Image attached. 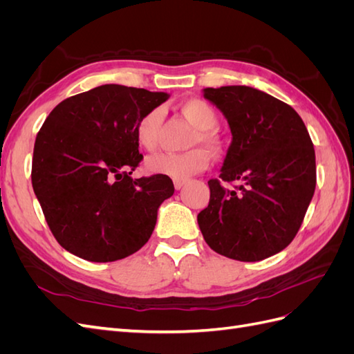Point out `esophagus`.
<instances>
[{
  "label": "esophagus",
  "mask_w": 354,
  "mask_h": 354,
  "mask_svg": "<svg viewBox=\"0 0 354 354\" xmlns=\"http://www.w3.org/2000/svg\"><path fill=\"white\" fill-rule=\"evenodd\" d=\"M187 183V180H181V178H174V187L176 190H180Z\"/></svg>",
  "instance_id": "34e87169"
}]
</instances>
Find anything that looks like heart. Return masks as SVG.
Wrapping results in <instances>:
<instances>
[{
    "label": "heart",
    "instance_id": "1",
    "mask_svg": "<svg viewBox=\"0 0 354 354\" xmlns=\"http://www.w3.org/2000/svg\"><path fill=\"white\" fill-rule=\"evenodd\" d=\"M180 112L194 125L187 146L192 147L181 153H155L145 160V169L149 174L167 176L173 178H187L201 173L209 164V153L198 145H207L211 149H217L220 145L217 133L212 130L217 124V113L211 106L199 99H190L180 104ZM162 112L155 108L143 113L136 124L134 134L138 146L145 151H153L158 143V134Z\"/></svg>",
    "mask_w": 354,
    "mask_h": 354
}]
</instances>
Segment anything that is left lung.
<instances>
[{
	"label": "left lung",
	"instance_id": "left-lung-1",
	"mask_svg": "<svg viewBox=\"0 0 354 354\" xmlns=\"http://www.w3.org/2000/svg\"><path fill=\"white\" fill-rule=\"evenodd\" d=\"M227 120L232 143L209 180V203L198 214L202 236L216 252L260 261L292 242L316 187L312 138L299 115L273 95L246 85L203 88Z\"/></svg>",
	"mask_w": 354,
	"mask_h": 354
}]
</instances>
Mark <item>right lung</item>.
<instances>
[{
    "instance_id": "right-lung-1",
    "label": "right lung",
    "mask_w": 354,
    "mask_h": 354,
    "mask_svg": "<svg viewBox=\"0 0 354 354\" xmlns=\"http://www.w3.org/2000/svg\"><path fill=\"white\" fill-rule=\"evenodd\" d=\"M167 93L106 84L59 103L37 136L32 187L56 241L80 259L108 263L134 254L174 194L167 176L133 178L134 128Z\"/></svg>"
}]
</instances>
